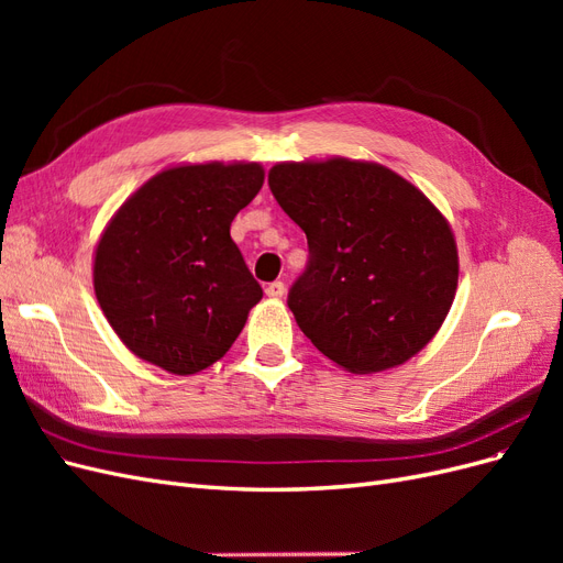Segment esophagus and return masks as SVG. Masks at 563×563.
Listing matches in <instances>:
<instances>
[{"mask_svg":"<svg viewBox=\"0 0 563 563\" xmlns=\"http://www.w3.org/2000/svg\"><path fill=\"white\" fill-rule=\"evenodd\" d=\"M265 294H267L269 298H282V296L286 294V286H284V282H269V284L265 286Z\"/></svg>","mask_w":563,"mask_h":563,"instance_id":"esophagus-1","label":"esophagus"}]
</instances>
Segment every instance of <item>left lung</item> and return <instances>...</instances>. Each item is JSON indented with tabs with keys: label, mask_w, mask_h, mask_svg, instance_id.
Returning <instances> with one entry per match:
<instances>
[{
	"label": "left lung",
	"mask_w": 563,
	"mask_h": 563,
	"mask_svg": "<svg viewBox=\"0 0 563 563\" xmlns=\"http://www.w3.org/2000/svg\"><path fill=\"white\" fill-rule=\"evenodd\" d=\"M269 190L308 236L288 291L300 331L331 362L376 373L411 360L457 286L453 232L430 199L380 164H277Z\"/></svg>",
	"instance_id": "8db88e82"
}]
</instances>
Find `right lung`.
Wrapping results in <instances>:
<instances>
[{
  "mask_svg": "<svg viewBox=\"0 0 563 563\" xmlns=\"http://www.w3.org/2000/svg\"><path fill=\"white\" fill-rule=\"evenodd\" d=\"M263 178L258 164L176 166L117 211L96 249L93 288L135 356L190 376L232 347L263 288L230 225Z\"/></svg>",
  "mask_w": 563,
  "mask_h": 563,
  "instance_id": "add662e5",
  "label": "right lung"
}]
</instances>
